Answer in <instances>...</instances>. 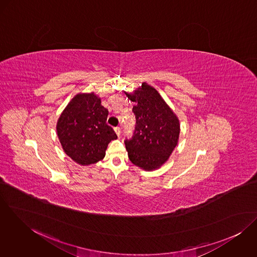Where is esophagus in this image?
<instances>
[{
	"instance_id": "obj_1",
	"label": "esophagus",
	"mask_w": 257,
	"mask_h": 257,
	"mask_svg": "<svg viewBox=\"0 0 257 257\" xmlns=\"http://www.w3.org/2000/svg\"><path fill=\"white\" fill-rule=\"evenodd\" d=\"M114 132H115V134H116L117 137L120 136V127H119V126H115V127H114Z\"/></svg>"
}]
</instances>
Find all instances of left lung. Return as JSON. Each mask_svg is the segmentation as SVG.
Returning <instances> with one entry per match:
<instances>
[{
	"label": "left lung",
	"instance_id": "8db88e82",
	"mask_svg": "<svg viewBox=\"0 0 257 257\" xmlns=\"http://www.w3.org/2000/svg\"><path fill=\"white\" fill-rule=\"evenodd\" d=\"M125 95L136 103L133 111L137 119L133 137L124 141L128 158L146 170L159 168L177 146L179 120L159 93L147 83L134 94Z\"/></svg>",
	"mask_w": 257,
	"mask_h": 257
}]
</instances>
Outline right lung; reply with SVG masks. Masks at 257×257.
Instances as JSON below:
<instances>
[{"label": "right lung", "instance_id": "obj_1", "mask_svg": "<svg viewBox=\"0 0 257 257\" xmlns=\"http://www.w3.org/2000/svg\"><path fill=\"white\" fill-rule=\"evenodd\" d=\"M109 110L94 93L78 94L57 121V135L65 153L80 165L103 159L110 141L117 137L107 124Z\"/></svg>", "mask_w": 257, "mask_h": 257}]
</instances>
